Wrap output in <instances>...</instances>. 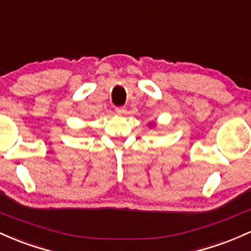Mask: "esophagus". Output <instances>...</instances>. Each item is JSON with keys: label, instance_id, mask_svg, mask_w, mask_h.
<instances>
[{"label": "esophagus", "instance_id": "1", "mask_svg": "<svg viewBox=\"0 0 251 251\" xmlns=\"http://www.w3.org/2000/svg\"><path fill=\"white\" fill-rule=\"evenodd\" d=\"M116 112H117V115H122V114H125L126 110H125V108H116Z\"/></svg>", "mask_w": 251, "mask_h": 251}]
</instances>
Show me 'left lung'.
Returning a JSON list of instances; mask_svg holds the SVG:
<instances>
[{
  "label": "left lung",
  "instance_id": "left-lung-1",
  "mask_svg": "<svg viewBox=\"0 0 251 251\" xmlns=\"http://www.w3.org/2000/svg\"><path fill=\"white\" fill-rule=\"evenodd\" d=\"M155 125H154V123H151V126H154Z\"/></svg>",
  "mask_w": 251,
  "mask_h": 251
}]
</instances>
